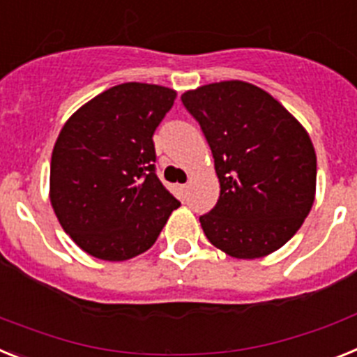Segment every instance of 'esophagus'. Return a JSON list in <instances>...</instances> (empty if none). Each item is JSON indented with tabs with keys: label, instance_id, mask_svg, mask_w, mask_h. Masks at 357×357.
<instances>
[{
	"label": "esophagus",
	"instance_id": "obj_1",
	"mask_svg": "<svg viewBox=\"0 0 357 357\" xmlns=\"http://www.w3.org/2000/svg\"><path fill=\"white\" fill-rule=\"evenodd\" d=\"M179 188H181L183 194H187V192H188V185H181V187H179Z\"/></svg>",
	"mask_w": 357,
	"mask_h": 357
}]
</instances>
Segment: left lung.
Returning a JSON list of instances; mask_svg holds the SVG:
<instances>
[{"mask_svg": "<svg viewBox=\"0 0 357 357\" xmlns=\"http://www.w3.org/2000/svg\"><path fill=\"white\" fill-rule=\"evenodd\" d=\"M212 149L221 196L199 217L210 243L235 259L277 252L309 215L316 154L302 123L268 91L222 80L181 95Z\"/></svg>", "mask_w": 357, "mask_h": 357, "instance_id": "8db88e82", "label": "left lung"}]
</instances>
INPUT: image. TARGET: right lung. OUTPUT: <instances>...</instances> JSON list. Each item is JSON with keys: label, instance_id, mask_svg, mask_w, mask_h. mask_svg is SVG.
Segmentation results:
<instances>
[{"label": "right lung", "instance_id": "obj_1", "mask_svg": "<svg viewBox=\"0 0 357 357\" xmlns=\"http://www.w3.org/2000/svg\"><path fill=\"white\" fill-rule=\"evenodd\" d=\"M174 100L165 86L126 82L86 102L59 132L50 203L89 255L120 262L147 252L181 204L154 169L153 135Z\"/></svg>", "mask_w": 357, "mask_h": 357}]
</instances>
